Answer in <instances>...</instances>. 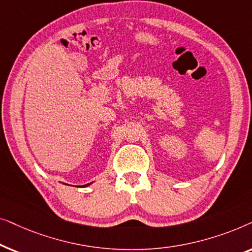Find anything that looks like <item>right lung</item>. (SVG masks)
Segmentation results:
<instances>
[{
  "mask_svg": "<svg viewBox=\"0 0 252 252\" xmlns=\"http://www.w3.org/2000/svg\"><path fill=\"white\" fill-rule=\"evenodd\" d=\"M91 184H87V185H85V186H82V187H87V186H89Z\"/></svg>",
  "mask_w": 252,
  "mask_h": 252,
  "instance_id": "add662e5",
  "label": "right lung"
}]
</instances>
